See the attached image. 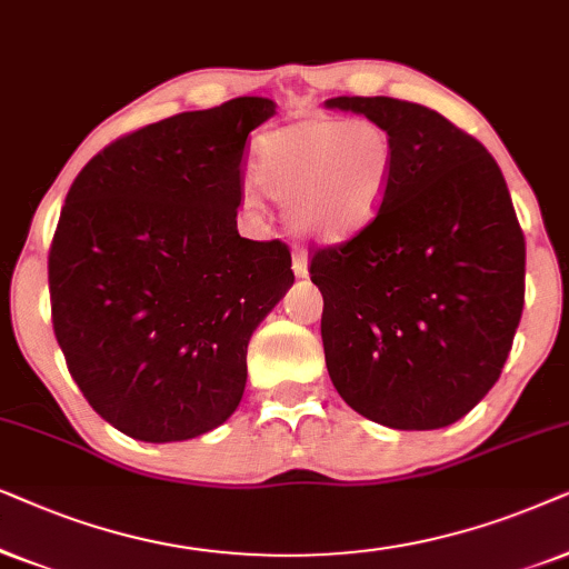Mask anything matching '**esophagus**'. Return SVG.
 <instances>
[{"mask_svg": "<svg viewBox=\"0 0 569 569\" xmlns=\"http://www.w3.org/2000/svg\"><path fill=\"white\" fill-rule=\"evenodd\" d=\"M293 272H297V278H307V257H305V252H301V249H297V252H293Z\"/></svg>", "mask_w": 569, "mask_h": 569, "instance_id": "1", "label": "esophagus"}]
</instances>
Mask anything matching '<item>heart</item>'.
Returning <instances> with one entry per match:
<instances>
[{
  "mask_svg": "<svg viewBox=\"0 0 569 569\" xmlns=\"http://www.w3.org/2000/svg\"><path fill=\"white\" fill-rule=\"evenodd\" d=\"M254 177L289 208L299 237L332 244L356 237L382 210L396 177V142L375 121L315 113L257 140Z\"/></svg>",
  "mask_w": 569,
  "mask_h": 569,
  "instance_id": "1",
  "label": "heart"
}]
</instances>
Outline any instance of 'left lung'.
Returning <instances> with one entry per match:
<instances>
[{"label":"left lung","mask_w":569,"mask_h":569,"mask_svg":"<svg viewBox=\"0 0 569 569\" xmlns=\"http://www.w3.org/2000/svg\"><path fill=\"white\" fill-rule=\"evenodd\" d=\"M396 142L372 223L309 264L330 380L390 429L463 419L502 375L526 299V239L495 158L421 103L338 96Z\"/></svg>","instance_id":"8db88e82"}]
</instances>
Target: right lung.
I'll return each mask as SVG.
<instances>
[{
    "mask_svg": "<svg viewBox=\"0 0 569 569\" xmlns=\"http://www.w3.org/2000/svg\"><path fill=\"white\" fill-rule=\"evenodd\" d=\"M276 113L241 96L113 140L72 181L49 249L51 322L93 411L142 442L221 427L247 346L293 283L283 241L239 237L247 138Z\"/></svg>",
    "mask_w": 569,
    "mask_h": 569,
    "instance_id": "obj_1",
    "label": "right lung"
}]
</instances>
